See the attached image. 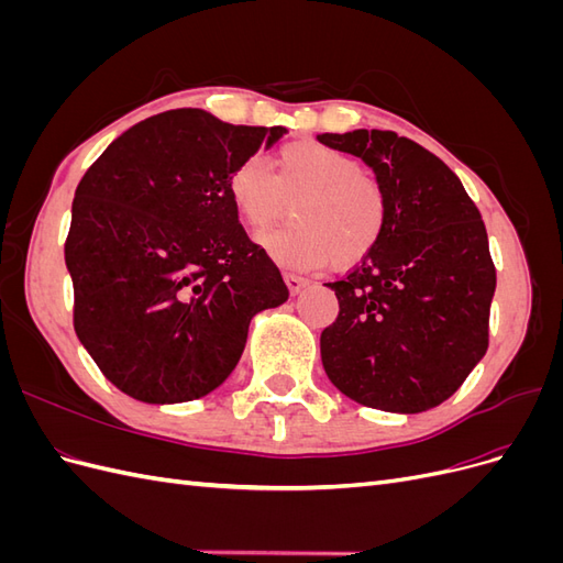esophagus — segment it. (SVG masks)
<instances>
[{"mask_svg":"<svg viewBox=\"0 0 563 563\" xmlns=\"http://www.w3.org/2000/svg\"><path fill=\"white\" fill-rule=\"evenodd\" d=\"M284 282H286L288 294H291V296H298V294L302 291V288L310 284L308 279H302V277H298V275H291V272H284Z\"/></svg>","mask_w":563,"mask_h":563,"instance_id":"34e87169","label":"esophagus"}]
</instances>
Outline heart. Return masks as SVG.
I'll list each match as a JSON object with an SVG mask.
<instances>
[{
    "instance_id": "b5f03b06",
    "label": "heart",
    "mask_w": 563,
    "mask_h": 563,
    "mask_svg": "<svg viewBox=\"0 0 563 563\" xmlns=\"http://www.w3.org/2000/svg\"><path fill=\"white\" fill-rule=\"evenodd\" d=\"M228 197L251 232L275 225L291 203L294 223L258 236L269 258L288 269L362 263L380 242L389 211L383 185L360 159L317 141L284 145L275 174L261 157L244 159L230 174Z\"/></svg>"
}]
</instances>
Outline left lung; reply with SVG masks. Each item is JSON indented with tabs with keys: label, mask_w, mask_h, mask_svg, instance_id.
<instances>
[{
	"label": "left lung",
	"mask_w": 563,
	"mask_h": 563,
	"mask_svg": "<svg viewBox=\"0 0 563 563\" xmlns=\"http://www.w3.org/2000/svg\"><path fill=\"white\" fill-rule=\"evenodd\" d=\"M362 157L387 195V225L347 277L327 284L340 312L321 331L329 380L356 404L420 413L482 362L496 267L479 209L451 168L395 131L321 133Z\"/></svg>",
	"instance_id": "obj_1"
}]
</instances>
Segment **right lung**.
Listing matches in <instances>:
<instances>
[{
    "label": "right lung",
    "instance_id": "right-lung-1",
    "mask_svg": "<svg viewBox=\"0 0 563 563\" xmlns=\"http://www.w3.org/2000/svg\"><path fill=\"white\" fill-rule=\"evenodd\" d=\"M284 133L168 110L119 135L79 180L65 242L75 331L124 395H209L240 362L251 319L286 302L228 197L234 168Z\"/></svg>",
    "mask_w": 563,
    "mask_h": 563
}]
</instances>
